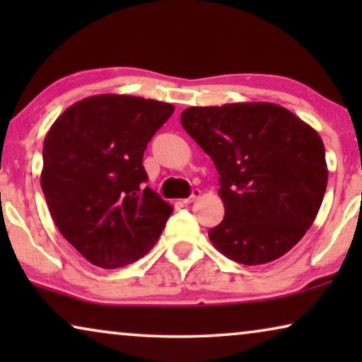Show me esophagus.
Instances as JSON below:
<instances>
[{"label": "esophagus", "mask_w": 362, "mask_h": 362, "mask_svg": "<svg viewBox=\"0 0 362 362\" xmlns=\"http://www.w3.org/2000/svg\"><path fill=\"white\" fill-rule=\"evenodd\" d=\"M201 197V191L199 189H192V192H191V196L187 197V199H182V202H185V204H191V202H194V201H197Z\"/></svg>", "instance_id": "1"}]
</instances>
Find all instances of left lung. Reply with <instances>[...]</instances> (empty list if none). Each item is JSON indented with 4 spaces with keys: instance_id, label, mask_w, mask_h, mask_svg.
Segmentation results:
<instances>
[{
    "instance_id": "1",
    "label": "left lung",
    "mask_w": 362,
    "mask_h": 362,
    "mask_svg": "<svg viewBox=\"0 0 362 362\" xmlns=\"http://www.w3.org/2000/svg\"><path fill=\"white\" fill-rule=\"evenodd\" d=\"M181 125L219 173L226 214L209 230L216 249L239 264L262 265L298 244L328 185L318 132L269 102L189 107Z\"/></svg>"
}]
</instances>
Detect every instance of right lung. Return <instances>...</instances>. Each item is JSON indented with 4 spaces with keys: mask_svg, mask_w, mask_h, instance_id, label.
Masks as SVG:
<instances>
[{
    "mask_svg": "<svg viewBox=\"0 0 362 362\" xmlns=\"http://www.w3.org/2000/svg\"><path fill=\"white\" fill-rule=\"evenodd\" d=\"M173 112L171 103L103 93L76 102L49 128L44 197L64 239L90 264L118 269L160 239L173 206L145 187L143 153Z\"/></svg>",
    "mask_w": 362,
    "mask_h": 362,
    "instance_id": "1",
    "label": "right lung"
}]
</instances>
